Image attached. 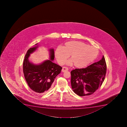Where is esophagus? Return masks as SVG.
<instances>
[{"instance_id": "esophagus-1", "label": "esophagus", "mask_w": 127, "mask_h": 127, "mask_svg": "<svg viewBox=\"0 0 127 127\" xmlns=\"http://www.w3.org/2000/svg\"><path fill=\"white\" fill-rule=\"evenodd\" d=\"M68 70V69L67 67H63L62 70V72H64L67 71Z\"/></svg>"}]
</instances>
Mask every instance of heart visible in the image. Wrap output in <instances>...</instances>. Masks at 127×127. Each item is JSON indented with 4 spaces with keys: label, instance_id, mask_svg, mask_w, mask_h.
Segmentation results:
<instances>
[{
    "label": "heart",
    "instance_id": "obj_1",
    "mask_svg": "<svg viewBox=\"0 0 127 127\" xmlns=\"http://www.w3.org/2000/svg\"><path fill=\"white\" fill-rule=\"evenodd\" d=\"M98 54V50L94 47L82 42L70 41L65 42L63 47H57L55 56L58 62L63 64L70 55L71 59L66 62V64L72 65L73 63L76 67L81 68L94 61Z\"/></svg>",
    "mask_w": 127,
    "mask_h": 127
}]
</instances>
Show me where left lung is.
Instances as JSON below:
<instances>
[{"mask_svg": "<svg viewBox=\"0 0 127 127\" xmlns=\"http://www.w3.org/2000/svg\"><path fill=\"white\" fill-rule=\"evenodd\" d=\"M106 62L104 56L101 60L85 68L72 70L71 85L73 92L78 95H89L100 88L106 73Z\"/></svg>", "mask_w": 127, "mask_h": 127, "instance_id": "8db88e82", "label": "left lung"}]
</instances>
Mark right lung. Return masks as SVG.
Listing matches in <instances>:
<instances>
[{
  "instance_id": "1",
  "label": "right lung",
  "mask_w": 127,
  "mask_h": 127,
  "mask_svg": "<svg viewBox=\"0 0 127 127\" xmlns=\"http://www.w3.org/2000/svg\"><path fill=\"white\" fill-rule=\"evenodd\" d=\"M36 46L27 51L23 64V71L25 78L30 88L35 92L44 94L51 90V85L56 76L61 73L62 67L53 63L54 59L53 48L49 50V59L39 64H34L29 60L30 54L39 47Z\"/></svg>"
}]
</instances>
